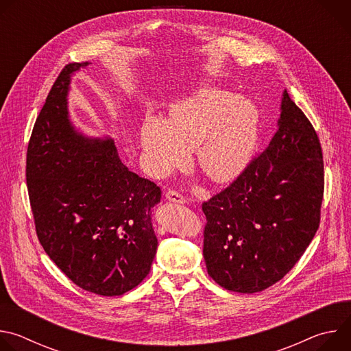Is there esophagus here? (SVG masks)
<instances>
[{"label":"esophagus","mask_w":351,"mask_h":351,"mask_svg":"<svg viewBox=\"0 0 351 351\" xmlns=\"http://www.w3.org/2000/svg\"><path fill=\"white\" fill-rule=\"evenodd\" d=\"M165 195H167V198L169 199V202L179 203V204H184L186 203V197L180 191H178V190H168Z\"/></svg>","instance_id":"34e87169"}]
</instances>
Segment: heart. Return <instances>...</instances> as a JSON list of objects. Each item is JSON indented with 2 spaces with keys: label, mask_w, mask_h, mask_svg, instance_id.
<instances>
[{
  "label": "heart",
  "mask_w": 351,
  "mask_h": 351,
  "mask_svg": "<svg viewBox=\"0 0 351 351\" xmlns=\"http://www.w3.org/2000/svg\"><path fill=\"white\" fill-rule=\"evenodd\" d=\"M258 115L241 97L217 87L195 91L173 108L171 119L148 114L141 126V147L148 171L165 175L183 165L189 148L215 182H229L245 168L254 149Z\"/></svg>",
  "instance_id": "obj_1"
}]
</instances>
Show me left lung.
Here are the masks:
<instances>
[{
  "mask_svg": "<svg viewBox=\"0 0 351 351\" xmlns=\"http://www.w3.org/2000/svg\"><path fill=\"white\" fill-rule=\"evenodd\" d=\"M280 108L279 128L264 152L202 206L208 275L230 291L256 293L279 282L319 228V137L287 91Z\"/></svg>",
  "mask_w": 351,
  "mask_h": 351,
  "instance_id": "obj_1",
  "label": "left lung"
}]
</instances>
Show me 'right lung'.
Wrapping results in <instances>:
<instances>
[{
	"label": "right lung",
	"instance_id": "1",
	"mask_svg": "<svg viewBox=\"0 0 351 351\" xmlns=\"http://www.w3.org/2000/svg\"><path fill=\"white\" fill-rule=\"evenodd\" d=\"M87 65L68 64L49 90L29 140L26 183L44 252L76 286L111 297L152 268L161 189L130 172L112 140H90L71 125V73Z\"/></svg>",
	"mask_w": 351,
	"mask_h": 351
}]
</instances>
